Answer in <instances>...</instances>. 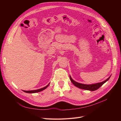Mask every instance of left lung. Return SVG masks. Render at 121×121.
<instances>
[{
  "label": "left lung",
  "instance_id": "obj_1",
  "mask_svg": "<svg viewBox=\"0 0 121 121\" xmlns=\"http://www.w3.org/2000/svg\"><path fill=\"white\" fill-rule=\"evenodd\" d=\"M111 76V75L109 76L107 79L104 80V81H102L100 83L92 84H82V83H78L77 82H76L71 78V76H69V79H70V80L72 82V83L74 84L76 87L79 88L93 91L98 89L99 88H100L104 83H105L106 82L108 81L109 79V78H110Z\"/></svg>",
  "mask_w": 121,
  "mask_h": 121
}]
</instances>
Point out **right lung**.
<instances>
[{
    "mask_svg": "<svg viewBox=\"0 0 121 121\" xmlns=\"http://www.w3.org/2000/svg\"><path fill=\"white\" fill-rule=\"evenodd\" d=\"M49 83L48 85H47V86H46L45 87H43V88H40V89H37V90H29V91H25V90H23L24 92H26V93H37V92H40V91H43L44 89H45L46 88L48 87L49 85Z\"/></svg>",
    "mask_w": 121,
    "mask_h": 121,
    "instance_id": "1",
    "label": "right lung"
}]
</instances>
